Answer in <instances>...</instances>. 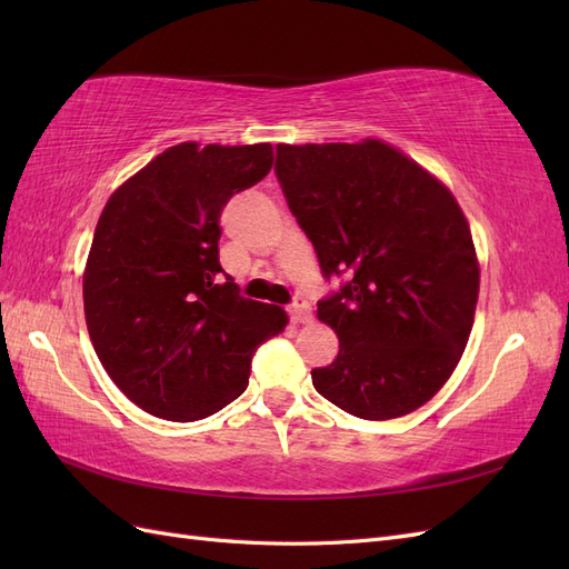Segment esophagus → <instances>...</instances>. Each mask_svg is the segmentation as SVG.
Here are the masks:
<instances>
[{"label": "esophagus", "mask_w": 569, "mask_h": 569, "mask_svg": "<svg viewBox=\"0 0 569 569\" xmlns=\"http://www.w3.org/2000/svg\"><path fill=\"white\" fill-rule=\"evenodd\" d=\"M289 318H291V322H308L311 320V303L297 297L295 303L289 306Z\"/></svg>", "instance_id": "34e87169"}]
</instances>
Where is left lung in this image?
<instances>
[{"mask_svg":"<svg viewBox=\"0 0 569 569\" xmlns=\"http://www.w3.org/2000/svg\"><path fill=\"white\" fill-rule=\"evenodd\" d=\"M289 211L327 280L318 301L339 353L311 370L327 401L391 420L446 385L470 339L479 295L472 232L456 197L391 144H278Z\"/></svg>","mask_w":569,"mask_h":569,"instance_id":"8db88e82","label":"left lung"}]
</instances>
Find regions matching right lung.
<instances>
[{
	"instance_id": "right-lung-1",
	"label": "right lung",
	"mask_w": 569,
	"mask_h": 569,
	"mask_svg": "<svg viewBox=\"0 0 569 569\" xmlns=\"http://www.w3.org/2000/svg\"><path fill=\"white\" fill-rule=\"evenodd\" d=\"M272 168L270 144L182 142L120 184L99 216L82 278L92 347L151 416L209 418L249 385L251 358L287 313L239 297L220 268V213Z\"/></svg>"
}]
</instances>
